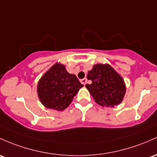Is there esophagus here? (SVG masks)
I'll return each instance as SVG.
<instances>
[{"label":"esophagus","mask_w":157,"mask_h":157,"mask_svg":"<svg viewBox=\"0 0 157 157\" xmlns=\"http://www.w3.org/2000/svg\"><path fill=\"white\" fill-rule=\"evenodd\" d=\"M80 82H81V83H82V84H83V85L85 86L86 84V82H87V79H86V78H83V79H82V80H80Z\"/></svg>","instance_id":"1"}]
</instances>
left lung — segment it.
Returning <instances> with one entry per match:
<instances>
[{"instance_id": "left-lung-1", "label": "left lung", "mask_w": 157, "mask_h": 157, "mask_svg": "<svg viewBox=\"0 0 157 157\" xmlns=\"http://www.w3.org/2000/svg\"><path fill=\"white\" fill-rule=\"evenodd\" d=\"M88 80L92 81L86 87L94 101L101 106L114 107L123 101L126 93L124 79L109 64L98 63L88 71Z\"/></svg>"}]
</instances>
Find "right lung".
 I'll use <instances>...</instances> for the list:
<instances>
[{"instance_id": "1", "label": "right lung", "mask_w": 157, "mask_h": 157, "mask_svg": "<svg viewBox=\"0 0 157 157\" xmlns=\"http://www.w3.org/2000/svg\"><path fill=\"white\" fill-rule=\"evenodd\" d=\"M82 86L76 75L68 73L63 64L56 63L39 80L38 97L47 109L63 111Z\"/></svg>"}]
</instances>
